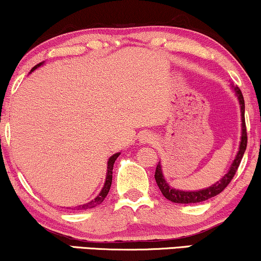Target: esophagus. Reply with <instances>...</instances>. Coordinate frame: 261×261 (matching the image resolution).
I'll return each mask as SVG.
<instances>
[{
	"label": "esophagus",
	"instance_id": "1",
	"mask_svg": "<svg viewBox=\"0 0 261 261\" xmlns=\"http://www.w3.org/2000/svg\"><path fill=\"white\" fill-rule=\"evenodd\" d=\"M153 139H154V137H153V134L149 133V132H141L140 135H139V141L141 142V144H146V142H151L153 141Z\"/></svg>",
	"mask_w": 261,
	"mask_h": 261
}]
</instances>
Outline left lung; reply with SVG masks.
I'll return each mask as SVG.
<instances>
[{
  "label": "left lung",
  "instance_id": "left-lung-1",
  "mask_svg": "<svg viewBox=\"0 0 261 261\" xmlns=\"http://www.w3.org/2000/svg\"><path fill=\"white\" fill-rule=\"evenodd\" d=\"M231 89L235 92V96L238 97L239 105H240V112H241V141L239 145V151L235 155V158L231 163V165L228 170V172L221 178L219 181H216L215 184H213L212 187H208L205 189H201V190L196 191H184L179 190V189H174L167 183L165 177H164L162 164L158 163L155 169V181L158 184V187L164 195V197L169 199V201L173 203H181V204H192V203H199L204 202L206 199L214 197V196L219 195L220 192H222L228 184L230 183V180L233 179L235 172H237L239 165H240L242 156L247 147V132H246V123H245V101L244 96L240 89L237 85L230 84Z\"/></svg>",
  "mask_w": 261,
  "mask_h": 261
}]
</instances>
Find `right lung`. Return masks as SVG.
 I'll use <instances>...</instances> for the list:
<instances>
[{
  "label": "right lung",
  "mask_w": 261,
  "mask_h": 261,
  "mask_svg": "<svg viewBox=\"0 0 261 261\" xmlns=\"http://www.w3.org/2000/svg\"><path fill=\"white\" fill-rule=\"evenodd\" d=\"M44 65V62L38 64V65H35L33 69L31 70V72H33L35 69H38L39 66ZM30 72V73H31ZM121 153H115V154H113L110 156L108 163H107V176H106V181H105V185H103L102 190L99 194L96 196V197L90 201L89 203H85V204H82V205H78V206H74V209L76 210H85V209H91V208H95V206H97L101 204V203L105 201V198L107 197V195H108V192L110 190V185H112V180H113V167H114V163H115V160L117 156H119Z\"/></svg>",
  "instance_id": "1"
}]
</instances>
